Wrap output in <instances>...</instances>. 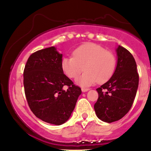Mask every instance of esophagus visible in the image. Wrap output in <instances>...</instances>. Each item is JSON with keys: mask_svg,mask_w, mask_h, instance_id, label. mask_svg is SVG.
<instances>
[{"mask_svg": "<svg viewBox=\"0 0 151 151\" xmlns=\"http://www.w3.org/2000/svg\"><path fill=\"white\" fill-rule=\"evenodd\" d=\"M88 90H89V88H84V87L81 88V91H82V92H85V91H87Z\"/></svg>", "mask_w": 151, "mask_h": 151, "instance_id": "esophagus-1", "label": "esophagus"}]
</instances>
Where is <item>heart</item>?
Returning <instances> with one entry per match:
<instances>
[{"label": "heart", "instance_id": "b5f03b06", "mask_svg": "<svg viewBox=\"0 0 151 151\" xmlns=\"http://www.w3.org/2000/svg\"><path fill=\"white\" fill-rule=\"evenodd\" d=\"M73 57H65L61 61L63 72L76 79L85 70L78 83L91 86L97 81L102 84L112 77L116 68V58L113 52L95 43H85L74 50Z\"/></svg>", "mask_w": 151, "mask_h": 151}]
</instances>
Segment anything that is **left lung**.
I'll list each match as a JSON object with an SVG mask.
<instances>
[{"instance_id":"obj_1","label":"left lung","mask_w":151,"mask_h":151,"mask_svg":"<svg viewBox=\"0 0 151 151\" xmlns=\"http://www.w3.org/2000/svg\"><path fill=\"white\" fill-rule=\"evenodd\" d=\"M116 52L115 72L108 81L96 89L99 97L93 106L97 117L107 123L119 120L129 111L139 81L136 61L131 53L120 45Z\"/></svg>"}]
</instances>
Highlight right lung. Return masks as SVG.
Wrapping results in <instances>:
<instances>
[{
    "mask_svg": "<svg viewBox=\"0 0 151 151\" xmlns=\"http://www.w3.org/2000/svg\"><path fill=\"white\" fill-rule=\"evenodd\" d=\"M62 58L55 47L38 50L29 57L23 72L30 110L42 121L55 125L68 120L81 93V88L63 73Z\"/></svg>",
    "mask_w": 151,
    "mask_h": 151,
    "instance_id": "right-lung-1",
    "label": "right lung"
}]
</instances>
